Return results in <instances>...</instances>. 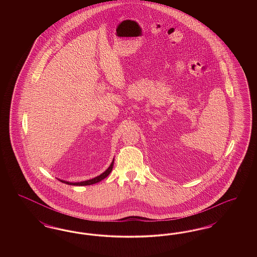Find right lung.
<instances>
[{"label":"right lung","instance_id":"right-lung-1","mask_svg":"<svg viewBox=\"0 0 257 257\" xmlns=\"http://www.w3.org/2000/svg\"><path fill=\"white\" fill-rule=\"evenodd\" d=\"M112 167H113V161L111 162V164H110V167L106 170V171H104L102 174H100L99 176H96V177H94V178H92V179H89V180H86V181H83V182H68V181H64V180H60L61 182L62 183L67 184V185H72V186H87V185H92V184L98 183V182H100L101 180H103L104 178H106L109 174L110 173V171L112 170Z\"/></svg>","mask_w":257,"mask_h":257}]
</instances>
